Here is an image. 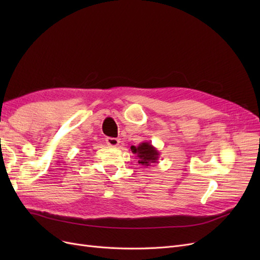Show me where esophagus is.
Masks as SVG:
<instances>
[{
    "label": "esophagus",
    "mask_w": 260,
    "mask_h": 260,
    "mask_svg": "<svg viewBox=\"0 0 260 260\" xmlns=\"http://www.w3.org/2000/svg\"><path fill=\"white\" fill-rule=\"evenodd\" d=\"M106 143H107V145H109V146L116 147V146L119 145L120 141L118 140V139H116V138H107V139H106Z\"/></svg>",
    "instance_id": "obj_1"
}]
</instances>
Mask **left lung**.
<instances>
[{"label":"left lung","mask_w":260,"mask_h":260,"mask_svg":"<svg viewBox=\"0 0 260 260\" xmlns=\"http://www.w3.org/2000/svg\"><path fill=\"white\" fill-rule=\"evenodd\" d=\"M131 152L138 157V162L147 168L153 164H156L159 158V152L149 142H142L138 146L132 145Z\"/></svg>","instance_id":"8db88e82"}]
</instances>
